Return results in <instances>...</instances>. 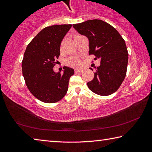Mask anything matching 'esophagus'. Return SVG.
Listing matches in <instances>:
<instances>
[{
	"label": "esophagus",
	"mask_w": 152,
	"mask_h": 152,
	"mask_svg": "<svg viewBox=\"0 0 152 152\" xmlns=\"http://www.w3.org/2000/svg\"><path fill=\"white\" fill-rule=\"evenodd\" d=\"M74 71H75L76 73H78V72H81L82 71V69L77 68V69H75V70H74Z\"/></svg>",
	"instance_id": "1"
}]
</instances>
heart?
<instances>
[{"label": "heart", "instance_id": "heart-1", "mask_svg": "<svg viewBox=\"0 0 152 152\" xmlns=\"http://www.w3.org/2000/svg\"><path fill=\"white\" fill-rule=\"evenodd\" d=\"M67 64L72 66H78L79 65V60L76 58H70L67 60Z\"/></svg>", "mask_w": 152, "mask_h": 152}]
</instances>
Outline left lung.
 Listing matches in <instances>:
<instances>
[{
	"label": "left lung",
	"instance_id": "8db88e82",
	"mask_svg": "<svg viewBox=\"0 0 152 152\" xmlns=\"http://www.w3.org/2000/svg\"><path fill=\"white\" fill-rule=\"evenodd\" d=\"M73 27L88 38L89 55L96 56L94 60H101V65L94 67L93 80L87 83L88 88L101 96L114 93L127 72L128 51L125 40L114 27L100 19L88 20L74 24Z\"/></svg>",
	"mask_w": 152,
	"mask_h": 152
}]
</instances>
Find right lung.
Listing matches in <instances>:
<instances>
[{"label":"right lung","mask_w":152,"mask_h":152,"mask_svg":"<svg viewBox=\"0 0 152 152\" xmlns=\"http://www.w3.org/2000/svg\"><path fill=\"white\" fill-rule=\"evenodd\" d=\"M72 25H51L33 38L25 51L22 71L28 89L38 100L53 103L65 96L73 68L64 66L63 74L53 67L60 54V45Z\"/></svg>","instance_id":"obj_1"}]
</instances>
